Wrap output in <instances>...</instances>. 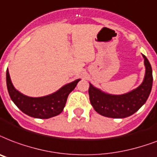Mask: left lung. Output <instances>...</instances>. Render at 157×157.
Masks as SVG:
<instances>
[{
    "label": "left lung",
    "mask_w": 157,
    "mask_h": 157,
    "mask_svg": "<svg viewBox=\"0 0 157 157\" xmlns=\"http://www.w3.org/2000/svg\"><path fill=\"white\" fill-rule=\"evenodd\" d=\"M146 74L144 81L137 89L128 94L113 95L105 94L90 84L89 95L91 105L97 113L105 117L123 118L137 112L147 100L152 87V69L145 55Z\"/></svg>",
    "instance_id": "left-lung-1"
}]
</instances>
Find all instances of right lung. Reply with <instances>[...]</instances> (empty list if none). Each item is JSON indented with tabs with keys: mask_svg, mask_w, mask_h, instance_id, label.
<instances>
[{
	"mask_svg": "<svg viewBox=\"0 0 157 157\" xmlns=\"http://www.w3.org/2000/svg\"><path fill=\"white\" fill-rule=\"evenodd\" d=\"M80 80L66 85L53 94L44 97L33 98L16 90L10 81L9 71H6L7 90L12 101L20 110L27 115L37 118H49L63 112L67 100L68 94L72 91Z\"/></svg>",
	"mask_w": 157,
	"mask_h": 157,
	"instance_id": "1",
	"label": "right lung"
}]
</instances>
